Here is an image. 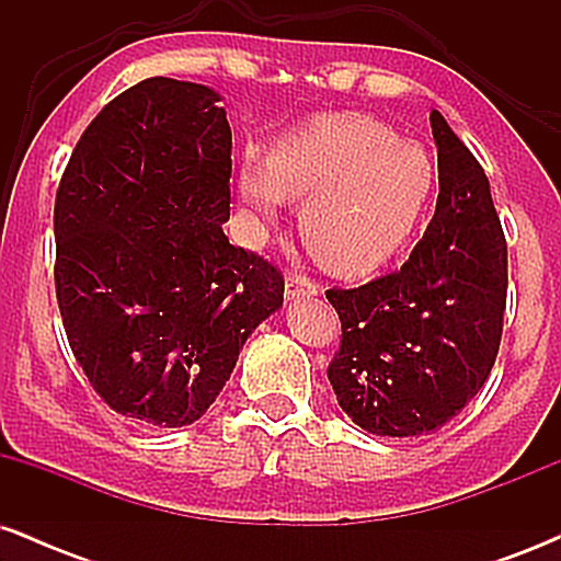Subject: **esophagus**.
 <instances>
[{"instance_id":"1","label":"esophagus","mask_w":561,"mask_h":561,"mask_svg":"<svg viewBox=\"0 0 561 561\" xmlns=\"http://www.w3.org/2000/svg\"><path fill=\"white\" fill-rule=\"evenodd\" d=\"M319 293V285L313 279H308L306 274H289L285 282V295L287 300H298V298H311V295Z\"/></svg>"}]
</instances>
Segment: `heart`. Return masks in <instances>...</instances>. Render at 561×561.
I'll list each match as a JSON object with an SVG mask.
<instances>
[{
    "label": "heart",
    "instance_id": "1",
    "mask_svg": "<svg viewBox=\"0 0 561 561\" xmlns=\"http://www.w3.org/2000/svg\"><path fill=\"white\" fill-rule=\"evenodd\" d=\"M435 169L420 141L369 115H317L274 147L268 165L248 158L242 203L274 221L282 197L302 199V242L334 272H366L409 240L427 208Z\"/></svg>",
    "mask_w": 561,
    "mask_h": 561
}]
</instances>
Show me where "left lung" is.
Returning <instances> with one entry per match:
<instances>
[{"label": "left lung", "instance_id": "left-lung-1", "mask_svg": "<svg viewBox=\"0 0 561 561\" xmlns=\"http://www.w3.org/2000/svg\"><path fill=\"white\" fill-rule=\"evenodd\" d=\"M435 216L398 272L327 289L343 321L330 377L337 403L371 435H430L485 385L506 308V240L478 158L430 113Z\"/></svg>", "mask_w": 561, "mask_h": 561}]
</instances>
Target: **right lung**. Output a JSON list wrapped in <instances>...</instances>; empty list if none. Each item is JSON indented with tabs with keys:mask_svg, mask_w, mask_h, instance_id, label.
<instances>
[{
	"mask_svg": "<svg viewBox=\"0 0 561 561\" xmlns=\"http://www.w3.org/2000/svg\"><path fill=\"white\" fill-rule=\"evenodd\" d=\"M214 89L139 81L102 107L55 197V289L96 396L147 427L208 411L285 279L229 244L231 128Z\"/></svg>",
	"mask_w": 561,
	"mask_h": 561,
	"instance_id": "add662e5",
	"label": "right lung"
}]
</instances>
